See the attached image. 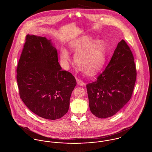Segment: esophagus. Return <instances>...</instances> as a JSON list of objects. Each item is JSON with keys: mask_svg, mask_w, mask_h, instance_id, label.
Here are the masks:
<instances>
[{"mask_svg": "<svg viewBox=\"0 0 152 152\" xmlns=\"http://www.w3.org/2000/svg\"><path fill=\"white\" fill-rule=\"evenodd\" d=\"M77 84H78L79 86H83L85 85V83H84L83 81H81V80H79V79H77Z\"/></svg>", "mask_w": 152, "mask_h": 152, "instance_id": "34e87169", "label": "esophagus"}]
</instances>
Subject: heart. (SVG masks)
I'll use <instances>...</instances> for the list:
<instances>
[{"instance_id": "heart-1", "label": "heart", "mask_w": 152, "mask_h": 152, "mask_svg": "<svg viewBox=\"0 0 152 152\" xmlns=\"http://www.w3.org/2000/svg\"><path fill=\"white\" fill-rule=\"evenodd\" d=\"M72 51L76 53L75 61L80 69L88 75L99 72L105 61V45L100 40H95L89 36L81 37L70 43ZM60 59L65 67L70 61L67 50L63 48L60 51Z\"/></svg>"}]
</instances>
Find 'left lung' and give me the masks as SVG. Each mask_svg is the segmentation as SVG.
Returning a JSON list of instances; mask_svg holds the SVG:
<instances>
[{"label":"left lung","instance_id":"8db88e82","mask_svg":"<svg viewBox=\"0 0 152 152\" xmlns=\"http://www.w3.org/2000/svg\"><path fill=\"white\" fill-rule=\"evenodd\" d=\"M136 75L133 54L122 40L104 71L95 81L86 86L92 113L107 118L120 110L131 98Z\"/></svg>","mask_w":152,"mask_h":152}]
</instances>
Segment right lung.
<instances>
[{"instance_id": "right-lung-1", "label": "right lung", "mask_w": 152, "mask_h": 152, "mask_svg": "<svg viewBox=\"0 0 152 152\" xmlns=\"http://www.w3.org/2000/svg\"><path fill=\"white\" fill-rule=\"evenodd\" d=\"M16 78L20 97L32 112L50 120L66 113L77 82L71 73L61 69L51 40L26 36Z\"/></svg>"}]
</instances>
